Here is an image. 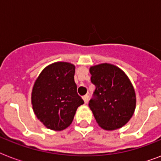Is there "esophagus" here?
<instances>
[{"label":"esophagus","instance_id":"1","mask_svg":"<svg viewBox=\"0 0 161 161\" xmlns=\"http://www.w3.org/2000/svg\"><path fill=\"white\" fill-rule=\"evenodd\" d=\"M83 101H84V103H88V95H84V96H83Z\"/></svg>","mask_w":161,"mask_h":161}]
</instances>
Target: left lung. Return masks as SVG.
I'll use <instances>...</instances> for the list:
<instances>
[{
	"instance_id": "8db88e82",
	"label": "left lung",
	"mask_w": 161,
	"mask_h": 161,
	"mask_svg": "<svg viewBox=\"0 0 161 161\" xmlns=\"http://www.w3.org/2000/svg\"><path fill=\"white\" fill-rule=\"evenodd\" d=\"M89 72L96 88L88 105L96 122L108 131L122 128L132 118L136 107L135 91L130 78L110 63L92 66Z\"/></svg>"
}]
</instances>
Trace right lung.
<instances>
[{
  "mask_svg": "<svg viewBox=\"0 0 161 161\" xmlns=\"http://www.w3.org/2000/svg\"><path fill=\"white\" fill-rule=\"evenodd\" d=\"M75 66L56 62L47 66L34 83L31 105L36 118L47 129L62 131L72 124L83 100L77 93Z\"/></svg>",
  "mask_w": 161,
  "mask_h": 161,
  "instance_id": "add662e5",
  "label": "right lung"
}]
</instances>
